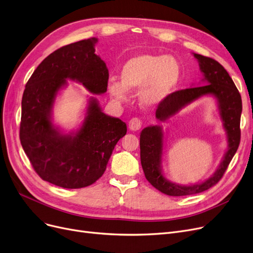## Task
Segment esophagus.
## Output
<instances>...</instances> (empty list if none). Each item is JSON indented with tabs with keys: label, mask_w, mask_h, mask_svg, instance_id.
Returning a JSON list of instances; mask_svg holds the SVG:
<instances>
[{
	"label": "esophagus",
	"mask_w": 253,
	"mask_h": 253,
	"mask_svg": "<svg viewBox=\"0 0 253 253\" xmlns=\"http://www.w3.org/2000/svg\"><path fill=\"white\" fill-rule=\"evenodd\" d=\"M141 127V121L138 118H133L129 121V129L131 131H137Z\"/></svg>",
	"instance_id": "esophagus-1"
}]
</instances>
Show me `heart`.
<instances>
[{
  "label": "heart",
  "instance_id": "b5f03b06",
  "mask_svg": "<svg viewBox=\"0 0 253 253\" xmlns=\"http://www.w3.org/2000/svg\"><path fill=\"white\" fill-rule=\"evenodd\" d=\"M181 65L172 56L142 53L128 60L121 70L122 82L112 79L108 91L123 101L128 92L138 91V102L144 107L161 104L177 87L181 80Z\"/></svg>",
  "mask_w": 253,
  "mask_h": 253
}]
</instances>
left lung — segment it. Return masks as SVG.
<instances>
[{
    "label": "left lung",
    "instance_id": "8db88e82",
    "mask_svg": "<svg viewBox=\"0 0 253 253\" xmlns=\"http://www.w3.org/2000/svg\"><path fill=\"white\" fill-rule=\"evenodd\" d=\"M199 62L205 85L195 86L171 93L168 99L158 105L156 119L167 122L182 108L204 96H212L216 100L219 117L226 134L227 148L215 172L203 182L181 185L166 178L162 170L164 134L160 125H150L141 130L139 137L140 162L146 179L156 189L170 196H182L203 192L217 184L222 178L230 160L240 144V120L242 114V99L232 78L217 61L192 53ZM201 84V83H200Z\"/></svg>",
    "mask_w": 253,
    "mask_h": 253
}]
</instances>
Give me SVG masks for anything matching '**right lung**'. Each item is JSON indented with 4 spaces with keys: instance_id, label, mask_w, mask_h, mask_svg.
<instances>
[{
    "instance_id": "1",
    "label": "right lung",
    "mask_w": 253,
    "mask_h": 253,
    "mask_svg": "<svg viewBox=\"0 0 253 253\" xmlns=\"http://www.w3.org/2000/svg\"><path fill=\"white\" fill-rule=\"evenodd\" d=\"M97 42L92 37L50 53L33 72L21 100V146L39 177L63 188L95 183L127 132L123 121L105 115L94 96L87 100L83 122L75 130L65 133L53 123L54 102L68 81L82 84L92 94L106 92L108 69L95 53Z\"/></svg>"
}]
</instances>
